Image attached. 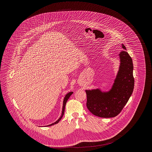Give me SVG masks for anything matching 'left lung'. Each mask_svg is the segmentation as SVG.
Masks as SVG:
<instances>
[{"label":"left lung","mask_w":152,"mask_h":152,"mask_svg":"<svg viewBox=\"0 0 152 152\" xmlns=\"http://www.w3.org/2000/svg\"><path fill=\"white\" fill-rule=\"evenodd\" d=\"M122 47L124 51L119 54V69L110 89L108 91L101 88L86 90L87 108L95 116L106 118L117 116L133 92L134 80L132 59L123 44Z\"/></svg>","instance_id":"1"}]
</instances>
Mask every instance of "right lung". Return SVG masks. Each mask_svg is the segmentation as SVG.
<instances>
[{"label": "right lung", "instance_id": "right-lung-1", "mask_svg": "<svg viewBox=\"0 0 152 152\" xmlns=\"http://www.w3.org/2000/svg\"><path fill=\"white\" fill-rule=\"evenodd\" d=\"M72 93H73V92H68V93H67L66 95H65V97H64V100H63V109H62V113H61V116L58 118V119L57 121H56L55 122H54V123H53V124H50V125H47L46 126H52V125H55V124H58V122H59V121L61 119V118H62V117L63 116V115H64V110H65V105H66V102H67V101H68V99H69V98L70 97V96L72 94Z\"/></svg>", "mask_w": 152, "mask_h": 152}]
</instances>
